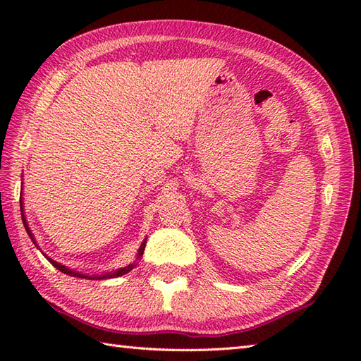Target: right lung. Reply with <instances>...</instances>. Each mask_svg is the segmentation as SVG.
Returning a JSON list of instances; mask_svg holds the SVG:
<instances>
[{
	"label": "right lung",
	"instance_id": "obj_1",
	"mask_svg": "<svg viewBox=\"0 0 361 361\" xmlns=\"http://www.w3.org/2000/svg\"><path fill=\"white\" fill-rule=\"evenodd\" d=\"M23 209V208H21ZM21 216H23V224H25V228H26V231H27V234H29V237L30 239H32V242L35 243V239H34V235H32V233H30V229H29V226H27V221H26V217H25V212H21ZM145 242H147V239H144V242L141 243V247H140V250H137V256H136V259H141L142 257V255H144V248H145ZM37 245V243H35ZM49 260V262L57 268V270H60L62 273H65V274H70V276H75V278H88V279H105V278H116V276H122V274H126V273H128L130 270H133L135 268V262L133 264H130V265H127V267H124V268H119V270H116V271H110V273H105V274H99V276H87V274H82V273H78V271H74V270H70V268H66L65 265H62V264H59V262H56V260H52L51 257H46Z\"/></svg>",
	"mask_w": 361,
	"mask_h": 361
}]
</instances>
